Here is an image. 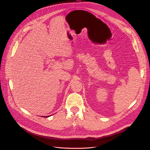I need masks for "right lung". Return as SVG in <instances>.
<instances>
[{"mask_svg": "<svg viewBox=\"0 0 150 150\" xmlns=\"http://www.w3.org/2000/svg\"><path fill=\"white\" fill-rule=\"evenodd\" d=\"M49 117V116H45V117Z\"/></svg>", "mask_w": 150, "mask_h": 150, "instance_id": "obj_1", "label": "right lung"}]
</instances>
